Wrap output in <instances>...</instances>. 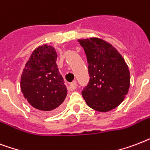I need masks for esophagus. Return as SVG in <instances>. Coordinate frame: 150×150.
Listing matches in <instances>:
<instances>
[{
  "label": "esophagus",
  "mask_w": 150,
  "mask_h": 150,
  "mask_svg": "<svg viewBox=\"0 0 150 150\" xmlns=\"http://www.w3.org/2000/svg\"><path fill=\"white\" fill-rule=\"evenodd\" d=\"M69 90H71V91H73V90H75L76 88V81H74V82H72V83H69Z\"/></svg>",
  "instance_id": "1"
}]
</instances>
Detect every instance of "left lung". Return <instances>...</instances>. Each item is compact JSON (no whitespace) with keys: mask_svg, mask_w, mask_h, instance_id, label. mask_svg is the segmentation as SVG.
<instances>
[{"mask_svg":"<svg viewBox=\"0 0 150 150\" xmlns=\"http://www.w3.org/2000/svg\"><path fill=\"white\" fill-rule=\"evenodd\" d=\"M88 63L90 76L82 96L89 107L107 112L122 103L130 86V73L122 56L98 38L78 40Z\"/></svg>","mask_w":150,"mask_h":150,"instance_id":"1","label":"left lung"}]
</instances>
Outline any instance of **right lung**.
Wrapping results in <instances>:
<instances>
[{"mask_svg": "<svg viewBox=\"0 0 150 150\" xmlns=\"http://www.w3.org/2000/svg\"><path fill=\"white\" fill-rule=\"evenodd\" d=\"M52 46L33 51L21 76V90L28 103L43 112H54L67 97V88L56 64Z\"/></svg>", "mask_w": 150, "mask_h": 150, "instance_id": "right-lung-1", "label": "right lung"}]
</instances>
